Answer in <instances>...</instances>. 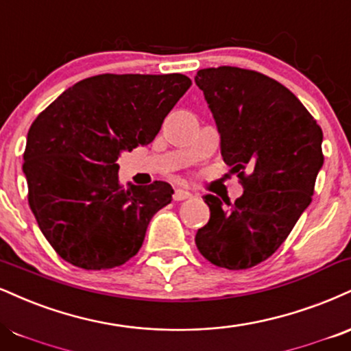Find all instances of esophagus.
Returning <instances> with one entry per match:
<instances>
[{
	"instance_id": "obj_1",
	"label": "esophagus",
	"mask_w": 351,
	"mask_h": 351,
	"mask_svg": "<svg viewBox=\"0 0 351 351\" xmlns=\"http://www.w3.org/2000/svg\"><path fill=\"white\" fill-rule=\"evenodd\" d=\"M193 196V193H189L188 189H175V194H173V199L175 201H184V199H189V197Z\"/></svg>"
}]
</instances>
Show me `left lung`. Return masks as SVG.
<instances>
[{"label": "left lung", "instance_id": "8db88e82", "mask_svg": "<svg viewBox=\"0 0 351 351\" xmlns=\"http://www.w3.org/2000/svg\"><path fill=\"white\" fill-rule=\"evenodd\" d=\"M194 82L221 134L223 162L243 186L234 204L206 194L210 217L196 247L216 267L252 268L281 247L311 204L322 129L288 88L258 71L204 69Z\"/></svg>", "mask_w": 351, "mask_h": 351}]
</instances>
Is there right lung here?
I'll list each match as a JSON object with an SVG mask.
<instances>
[{"label":"right lung","instance_id":"obj_1","mask_svg":"<svg viewBox=\"0 0 351 351\" xmlns=\"http://www.w3.org/2000/svg\"><path fill=\"white\" fill-rule=\"evenodd\" d=\"M191 86L181 73L96 75L63 91L32 122L23 171L29 206L63 260L121 267L141 250L155 213L171 202L165 181L122 186V150L149 145Z\"/></svg>","mask_w":351,"mask_h":351}]
</instances>
